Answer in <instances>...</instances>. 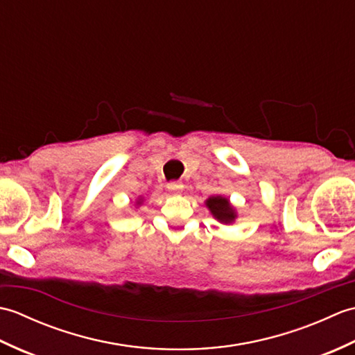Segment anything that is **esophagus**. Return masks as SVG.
<instances>
[{"mask_svg": "<svg viewBox=\"0 0 355 355\" xmlns=\"http://www.w3.org/2000/svg\"><path fill=\"white\" fill-rule=\"evenodd\" d=\"M168 189L171 191V192H180L183 189V183H180V182H171V183H168Z\"/></svg>", "mask_w": 355, "mask_h": 355, "instance_id": "obj_1", "label": "esophagus"}]
</instances>
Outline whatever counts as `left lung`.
Here are the masks:
<instances>
[{"label": "left lung", "instance_id": "1", "mask_svg": "<svg viewBox=\"0 0 355 355\" xmlns=\"http://www.w3.org/2000/svg\"><path fill=\"white\" fill-rule=\"evenodd\" d=\"M206 206L210 210V214L215 216V220H218L223 224H232L236 220V212L230 205L229 198L216 195V197H210L206 201Z\"/></svg>", "mask_w": 355, "mask_h": 355}]
</instances>
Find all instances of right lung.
Masks as SVG:
<instances>
[{
  "label": "right lung",
  "instance_id": "1",
  "mask_svg": "<svg viewBox=\"0 0 355 355\" xmlns=\"http://www.w3.org/2000/svg\"><path fill=\"white\" fill-rule=\"evenodd\" d=\"M140 202H141V198H140V200H139V201H137V205H140Z\"/></svg>",
  "mask_w": 355,
  "mask_h": 355
}]
</instances>
